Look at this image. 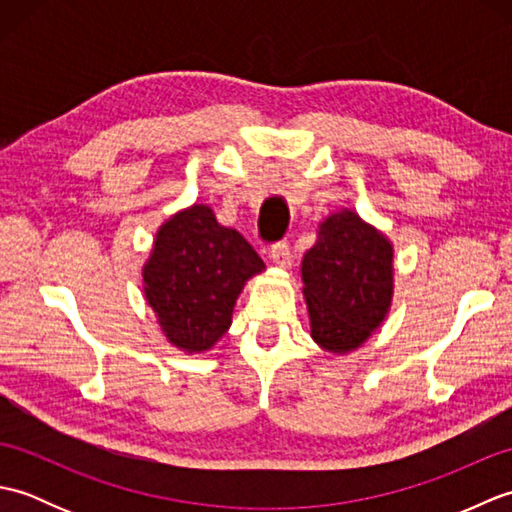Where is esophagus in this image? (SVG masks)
Here are the masks:
<instances>
[{"label":"esophagus","mask_w":512,"mask_h":512,"mask_svg":"<svg viewBox=\"0 0 512 512\" xmlns=\"http://www.w3.org/2000/svg\"><path fill=\"white\" fill-rule=\"evenodd\" d=\"M270 259H273V264L279 268H288L290 266V244L288 242H277L270 246Z\"/></svg>","instance_id":"1"}]
</instances>
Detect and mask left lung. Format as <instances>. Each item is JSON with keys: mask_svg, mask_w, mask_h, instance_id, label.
I'll list each match as a JSON object with an SVG mask.
<instances>
[{"mask_svg": "<svg viewBox=\"0 0 512 512\" xmlns=\"http://www.w3.org/2000/svg\"><path fill=\"white\" fill-rule=\"evenodd\" d=\"M394 246L343 209L325 217L301 262L310 334L323 350L347 354L385 321L394 297Z\"/></svg>", "mask_w": 512, "mask_h": 512, "instance_id": "left-lung-1", "label": "left lung"}]
</instances>
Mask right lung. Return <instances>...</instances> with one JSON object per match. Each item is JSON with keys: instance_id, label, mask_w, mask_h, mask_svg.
<instances>
[{"instance_id": "add662e5", "label": "right lung", "mask_w": 512, "mask_h": 512, "mask_svg": "<svg viewBox=\"0 0 512 512\" xmlns=\"http://www.w3.org/2000/svg\"><path fill=\"white\" fill-rule=\"evenodd\" d=\"M264 268L235 228L217 224L211 206L193 204L158 228L143 290L171 345L206 352L231 325L246 281Z\"/></svg>"}]
</instances>
